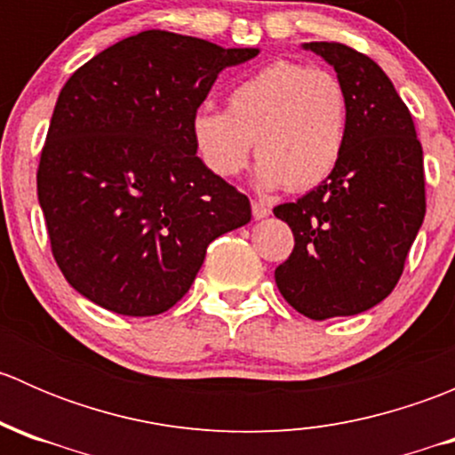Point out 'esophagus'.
I'll return each mask as SVG.
<instances>
[{
	"mask_svg": "<svg viewBox=\"0 0 455 455\" xmlns=\"http://www.w3.org/2000/svg\"><path fill=\"white\" fill-rule=\"evenodd\" d=\"M251 206H253V218L255 220H264V218H268V215H270V206L264 204V202L253 200V202H251Z\"/></svg>",
	"mask_w": 455,
	"mask_h": 455,
	"instance_id": "esophagus-1",
	"label": "esophagus"
}]
</instances>
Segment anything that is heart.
<instances>
[{
	"instance_id": "1",
	"label": "heart",
	"mask_w": 455,
	"mask_h": 455,
	"mask_svg": "<svg viewBox=\"0 0 455 455\" xmlns=\"http://www.w3.org/2000/svg\"><path fill=\"white\" fill-rule=\"evenodd\" d=\"M347 130V96L328 70L297 61L268 63L237 81L227 112L204 105L191 118L202 163L220 178L246 167L255 140L261 189L306 191L337 167Z\"/></svg>"
}]
</instances>
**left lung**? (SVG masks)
I'll return each mask as SVG.
<instances>
[{"label":"left lung","instance_id":"8db88e82","mask_svg":"<svg viewBox=\"0 0 455 455\" xmlns=\"http://www.w3.org/2000/svg\"><path fill=\"white\" fill-rule=\"evenodd\" d=\"M347 96V130L337 167L316 189L273 213L295 249L275 268L283 299L323 321L380 304L401 279L425 220L423 147L392 81L365 54L310 41Z\"/></svg>","mask_w":455,"mask_h":455}]
</instances>
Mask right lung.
I'll use <instances>...</instances> for the list:
<instances>
[{"instance_id":"add662e5","label":"right lung","mask_w":455,"mask_h":455,"mask_svg":"<svg viewBox=\"0 0 455 455\" xmlns=\"http://www.w3.org/2000/svg\"><path fill=\"white\" fill-rule=\"evenodd\" d=\"M145 30L61 87L36 172L52 255L75 291L151 316L194 283L206 246L251 222V202L196 156L191 118L220 72L257 57Z\"/></svg>"}]
</instances>
